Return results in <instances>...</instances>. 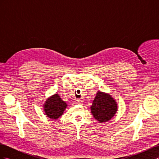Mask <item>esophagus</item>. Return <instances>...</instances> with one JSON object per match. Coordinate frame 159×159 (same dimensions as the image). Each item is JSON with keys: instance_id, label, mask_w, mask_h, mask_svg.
<instances>
[{"instance_id": "obj_1", "label": "esophagus", "mask_w": 159, "mask_h": 159, "mask_svg": "<svg viewBox=\"0 0 159 159\" xmlns=\"http://www.w3.org/2000/svg\"><path fill=\"white\" fill-rule=\"evenodd\" d=\"M75 103L76 104H78V105H81L83 103V102L81 100H80V99H78V100H76V102H75Z\"/></svg>"}]
</instances>
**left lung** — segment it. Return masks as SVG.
Instances as JSON below:
<instances>
[{
  "instance_id": "1",
  "label": "left lung",
  "mask_w": 159,
  "mask_h": 159,
  "mask_svg": "<svg viewBox=\"0 0 159 159\" xmlns=\"http://www.w3.org/2000/svg\"><path fill=\"white\" fill-rule=\"evenodd\" d=\"M90 108L94 118L99 123H104L109 121L116 113L117 104L111 95L98 91Z\"/></svg>"
}]
</instances>
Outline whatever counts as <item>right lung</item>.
Returning <instances> with one entry per match:
<instances>
[{
	"mask_svg": "<svg viewBox=\"0 0 159 159\" xmlns=\"http://www.w3.org/2000/svg\"><path fill=\"white\" fill-rule=\"evenodd\" d=\"M67 106L68 105L61 99L57 93L48 98L43 105L47 117L51 119H57L60 117Z\"/></svg>",
	"mask_w": 159,
	"mask_h": 159,
	"instance_id": "add662e5",
	"label": "right lung"
}]
</instances>
